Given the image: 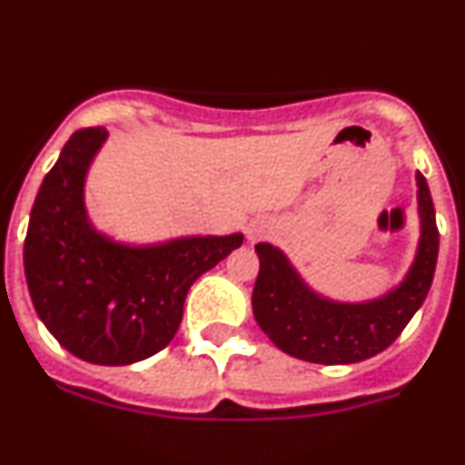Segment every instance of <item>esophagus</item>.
<instances>
[{
  "label": "esophagus",
  "instance_id": "1",
  "mask_svg": "<svg viewBox=\"0 0 465 465\" xmlns=\"http://www.w3.org/2000/svg\"><path fill=\"white\" fill-rule=\"evenodd\" d=\"M266 233H268V224H263L262 220H254V223H250V227H247V238H250V241L263 238Z\"/></svg>",
  "mask_w": 465,
  "mask_h": 465
}]
</instances>
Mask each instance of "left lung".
<instances>
[{
    "label": "left lung",
    "mask_w": 465,
    "mask_h": 465,
    "mask_svg": "<svg viewBox=\"0 0 465 465\" xmlns=\"http://www.w3.org/2000/svg\"><path fill=\"white\" fill-rule=\"evenodd\" d=\"M418 181L420 242L413 266L385 296L364 302H340L321 296L298 275L280 247L254 245L259 275L252 310L259 328L284 353L316 364H351L388 349L422 307L438 259V227L431 193Z\"/></svg>",
    "instance_id": "1"
}]
</instances>
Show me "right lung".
Instances as JSON below:
<instances>
[{
  "instance_id": "1",
  "label": "right lung",
  "mask_w": 465,
  "mask_h": 465,
  "mask_svg": "<svg viewBox=\"0 0 465 465\" xmlns=\"http://www.w3.org/2000/svg\"><path fill=\"white\" fill-rule=\"evenodd\" d=\"M105 128L71 134L45 173L29 215L25 277L38 319L54 340L94 364H133L173 340L199 275L241 247L242 233L128 245L95 232L84 181Z\"/></svg>"
}]
</instances>
